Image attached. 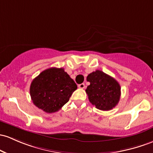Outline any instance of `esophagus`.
<instances>
[{
	"label": "esophagus",
	"mask_w": 153,
	"mask_h": 153,
	"mask_svg": "<svg viewBox=\"0 0 153 153\" xmlns=\"http://www.w3.org/2000/svg\"><path fill=\"white\" fill-rule=\"evenodd\" d=\"M78 88H82V89H83V88H85V84H84V83H81V84H79V85H78Z\"/></svg>",
	"instance_id": "esophagus-1"
}]
</instances>
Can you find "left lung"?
Instances as JSON below:
<instances>
[{"instance_id":"8db88e82","label":"left lung","mask_w":153,"mask_h":153,"mask_svg":"<svg viewBox=\"0 0 153 153\" xmlns=\"http://www.w3.org/2000/svg\"><path fill=\"white\" fill-rule=\"evenodd\" d=\"M90 82L85 89L89 102L101 110H110L118 103L120 97V86L116 80L100 70L87 76Z\"/></svg>"}]
</instances>
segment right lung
Masks as SVG:
<instances>
[{
    "mask_svg": "<svg viewBox=\"0 0 153 153\" xmlns=\"http://www.w3.org/2000/svg\"><path fill=\"white\" fill-rule=\"evenodd\" d=\"M77 85L63 68L45 70L32 81L30 97L37 107L47 113L57 112L70 100Z\"/></svg>",
    "mask_w": 153,
    "mask_h": 153,
    "instance_id": "obj_1",
    "label": "right lung"
}]
</instances>
